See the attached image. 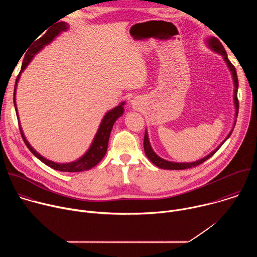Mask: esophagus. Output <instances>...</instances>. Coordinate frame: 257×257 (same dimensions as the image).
I'll return each mask as SVG.
<instances>
[{"label":"esophagus","instance_id":"1","mask_svg":"<svg viewBox=\"0 0 257 257\" xmlns=\"http://www.w3.org/2000/svg\"><path fill=\"white\" fill-rule=\"evenodd\" d=\"M132 104H134V102H132Z\"/></svg>","mask_w":257,"mask_h":257}]
</instances>
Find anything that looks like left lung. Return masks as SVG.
Returning <instances> with one entry per match:
<instances>
[{"instance_id":"8db88e82","label":"left lung","mask_w":257,"mask_h":257,"mask_svg":"<svg viewBox=\"0 0 257 257\" xmlns=\"http://www.w3.org/2000/svg\"><path fill=\"white\" fill-rule=\"evenodd\" d=\"M207 44L209 46L210 49H212L214 52L221 54L223 57H224V60L226 61L231 73H232V76H233V80H234V86H235V89H234V102H235V106H236V116H238V111H239V100H238V96H237V93H238V77H237V72H236V69L235 67L233 66V64L230 62V60L228 59V56H227V53L223 47V45L221 44V42H219L216 38H209L207 40ZM236 124V121L234 123V126ZM234 129V127H233ZM233 130H231V132L229 133V135L227 136V138L219 144V146L217 149H215L212 153H210L208 156H206L205 158L199 160V161H196V162H193V163H173V162H168L164 159H161L159 156L156 155V153L153 151L152 146H151V143H150V140H149V136H148V132L145 131V134H144V140H143V148H144V152H145V155L146 157H148L150 159V161L156 165L157 167L161 168V169H166V170H185V169H189V168H192V167H196L200 164H202L203 162H205L206 160H208L210 157H212L216 152L217 150L221 148V146L223 145V143L231 136Z\"/></svg>"}]
</instances>
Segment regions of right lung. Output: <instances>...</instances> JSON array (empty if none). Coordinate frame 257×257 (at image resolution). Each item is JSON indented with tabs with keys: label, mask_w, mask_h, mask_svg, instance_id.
<instances>
[{
	"label": "right lung",
	"mask_w": 257,
	"mask_h": 257,
	"mask_svg": "<svg viewBox=\"0 0 257 257\" xmlns=\"http://www.w3.org/2000/svg\"><path fill=\"white\" fill-rule=\"evenodd\" d=\"M67 28H68V25L65 22H59V23L54 24V26L50 27V29L42 36V38H40L38 41L34 42L32 48L26 53V55L23 59L22 66H21V71L17 76L15 87H14V106H15V111H16L17 116H18V113H17V107H16V102H15V94H16L17 82L19 80L21 72L26 68V66L28 65V63L31 61L32 57L36 53L41 51L46 45L50 44L61 31L67 30ZM124 103L125 102H122L121 104H119L118 106H116L115 108L111 109V111L105 114V116L103 117V119L99 125L97 133L93 139V142L91 143V146L89 148V150L83 157H81L76 162H72V163H68V164H58V163H54V162H51V161L43 158L39 153H36L31 148L30 144L24 137L21 127H20V133H21L22 139L24 140L28 150L40 161H42L44 164H46L50 168L57 170V171H61V172H82V171L89 170V169L93 168L94 166H96L104 157L106 150H107L108 138H109V134H111L113 125L116 122V120L119 117H121L124 113V106H123Z\"/></svg>",
	"instance_id": "add662e5"
}]
</instances>
